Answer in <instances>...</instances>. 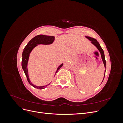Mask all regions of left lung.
<instances>
[{"label": "left lung", "instance_id": "8db88e82", "mask_svg": "<svg viewBox=\"0 0 123 123\" xmlns=\"http://www.w3.org/2000/svg\"><path fill=\"white\" fill-rule=\"evenodd\" d=\"M86 38H87L88 39L90 40V41H91V43L94 44V45L98 48V49L99 50V51L100 52V54H101V57H102V59L103 60V63L104 64V66H105V67L106 68V62L105 60V55H104V51L102 49V48L100 47L99 43H98V42H97V40H96L95 39L93 38H92L90 37H88V36H86ZM105 72H106V70H105ZM105 75H104V79H104V77H105ZM103 82V81H102Z\"/></svg>", "mask_w": 123, "mask_h": 123}]
</instances>
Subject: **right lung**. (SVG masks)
<instances>
[{"instance_id": "1", "label": "right lung", "mask_w": 123, "mask_h": 123, "mask_svg": "<svg viewBox=\"0 0 123 123\" xmlns=\"http://www.w3.org/2000/svg\"><path fill=\"white\" fill-rule=\"evenodd\" d=\"M55 39L54 36H47L44 35H37L34 38H33L27 44V45L24 48L23 52V58H22V62H21V66L23 69L24 71V72L25 73V75L27 76V79L29 83L33 87H35L37 89H43L45 88L48 85L44 86H41V87H38L36 86L33 85L32 83H31L30 80L29 75H28V71L27 68V64L28 62V59L29 57L30 53H31V51L33 50V48L35 47H36L37 44H49L52 43ZM63 64H61L57 68V69L56 70V72L55 73H57V72L58 71V70L60 69L62 67V66Z\"/></svg>"}]
</instances>
